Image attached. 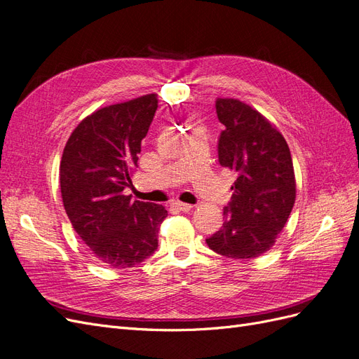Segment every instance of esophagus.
Segmentation results:
<instances>
[{"instance_id":"34e87169","label":"esophagus","mask_w":359,"mask_h":359,"mask_svg":"<svg viewBox=\"0 0 359 359\" xmlns=\"http://www.w3.org/2000/svg\"><path fill=\"white\" fill-rule=\"evenodd\" d=\"M170 208L173 210V211H182V212H187V211H190L191 208H193V205H190V203H184V202H172L170 203Z\"/></svg>"}]
</instances>
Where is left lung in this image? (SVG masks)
<instances>
[{"mask_svg": "<svg viewBox=\"0 0 359 359\" xmlns=\"http://www.w3.org/2000/svg\"><path fill=\"white\" fill-rule=\"evenodd\" d=\"M215 111L224 126L219 161L236 180L223 226L206 244L226 257L253 259L276 244L295 203L290 151L277 127L247 103L217 99Z\"/></svg>", "mask_w": 359, "mask_h": 359, "instance_id": "1", "label": "left lung"}]
</instances>
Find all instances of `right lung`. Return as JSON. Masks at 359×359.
I'll return each instance as SVG.
<instances>
[{"mask_svg": "<svg viewBox=\"0 0 359 359\" xmlns=\"http://www.w3.org/2000/svg\"><path fill=\"white\" fill-rule=\"evenodd\" d=\"M157 103V94H147L102 107L82 119L62 151L64 210L76 233L107 266L132 268L158 247L165 206L124 194Z\"/></svg>", "mask_w": 359, "mask_h": 359, "instance_id": "add662e5", "label": "right lung"}]
</instances>
